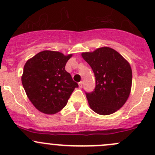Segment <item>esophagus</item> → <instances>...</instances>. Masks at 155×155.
I'll use <instances>...</instances> for the list:
<instances>
[{"instance_id":"34e87169","label":"esophagus","mask_w":155,"mask_h":155,"mask_svg":"<svg viewBox=\"0 0 155 155\" xmlns=\"http://www.w3.org/2000/svg\"><path fill=\"white\" fill-rule=\"evenodd\" d=\"M78 85H79L80 88H81V87H82V85H83V82H82V81H81V82L78 83Z\"/></svg>"}]
</instances>
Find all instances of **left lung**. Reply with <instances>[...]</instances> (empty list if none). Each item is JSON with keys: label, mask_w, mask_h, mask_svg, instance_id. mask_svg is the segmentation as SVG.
Returning <instances> with one entry per match:
<instances>
[{"label": "left lung", "mask_w": 155, "mask_h": 155, "mask_svg": "<svg viewBox=\"0 0 155 155\" xmlns=\"http://www.w3.org/2000/svg\"><path fill=\"white\" fill-rule=\"evenodd\" d=\"M96 77V88L87 94L90 108L101 115L116 112L129 98L132 87L130 63L118 52L108 47L81 53Z\"/></svg>", "instance_id": "1"}]
</instances>
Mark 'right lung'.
Listing matches in <instances>:
<instances>
[{
	"mask_svg": "<svg viewBox=\"0 0 155 155\" xmlns=\"http://www.w3.org/2000/svg\"><path fill=\"white\" fill-rule=\"evenodd\" d=\"M72 54L44 50L29 59L24 65L22 84L28 98L39 111L53 114L66 105L78 87L65 66Z\"/></svg>",
	"mask_w": 155,
	"mask_h": 155,
	"instance_id": "right-lung-1",
	"label": "right lung"
}]
</instances>
